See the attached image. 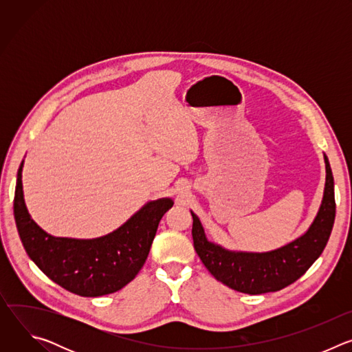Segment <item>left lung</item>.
I'll return each mask as SVG.
<instances>
[{
    "instance_id": "left-lung-1",
    "label": "left lung",
    "mask_w": 352,
    "mask_h": 352,
    "mask_svg": "<svg viewBox=\"0 0 352 352\" xmlns=\"http://www.w3.org/2000/svg\"><path fill=\"white\" fill-rule=\"evenodd\" d=\"M326 184L319 212L305 234L269 252L230 250L206 238L199 217L193 219V248L206 269L227 287L243 294L280 291L296 281L322 255L336 217L334 179L324 155Z\"/></svg>"
}]
</instances>
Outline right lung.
Wrapping results in <instances>:
<instances>
[{"instance_id": "right-lung-1", "label": "right lung", "mask_w": 352, "mask_h": 352, "mask_svg": "<svg viewBox=\"0 0 352 352\" xmlns=\"http://www.w3.org/2000/svg\"><path fill=\"white\" fill-rule=\"evenodd\" d=\"M23 160L14 199L16 228L28 256L54 283L80 296L113 294L143 267L159 223L173 208L171 197L150 200L116 231L93 238L53 236L30 217L23 199Z\"/></svg>"}]
</instances>
